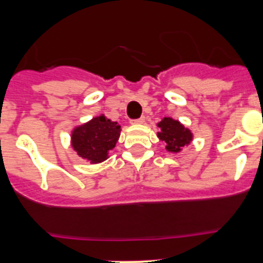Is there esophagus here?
<instances>
[{
    "instance_id": "1",
    "label": "esophagus",
    "mask_w": 263,
    "mask_h": 263,
    "mask_svg": "<svg viewBox=\"0 0 263 263\" xmlns=\"http://www.w3.org/2000/svg\"><path fill=\"white\" fill-rule=\"evenodd\" d=\"M132 124H142L145 123V117H140L139 119H134V121H131Z\"/></svg>"
}]
</instances>
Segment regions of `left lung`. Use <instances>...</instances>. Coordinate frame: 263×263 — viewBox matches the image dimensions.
Instances as JSON below:
<instances>
[{"label":"left lung","mask_w":263,"mask_h":263,"mask_svg":"<svg viewBox=\"0 0 263 263\" xmlns=\"http://www.w3.org/2000/svg\"><path fill=\"white\" fill-rule=\"evenodd\" d=\"M156 126L160 128L156 135L161 141L165 142V150L168 153H181L182 148L188 146L193 140L192 131L172 117H164Z\"/></svg>","instance_id":"left-lung-1"}]
</instances>
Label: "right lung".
<instances>
[{"label":"right lung","mask_w":263,"mask_h":263,"mask_svg":"<svg viewBox=\"0 0 263 263\" xmlns=\"http://www.w3.org/2000/svg\"><path fill=\"white\" fill-rule=\"evenodd\" d=\"M121 135V126L104 115L76 126L71 131V147L90 164L103 163L109 158Z\"/></svg>","instance_id":"right-lung-1"}]
</instances>
